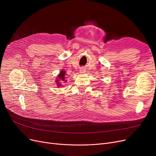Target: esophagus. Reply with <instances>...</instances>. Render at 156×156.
I'll return each instance as SVG.
<instances>
[{
    "label": "esophagus",
    "instance_id": "esophagus-1",
    "mask_svg": "<svg viewBox=\"0 0 156 156\" xmlns=\"http://www.w3.org/2000/svg\"><path fill=\"white\" fill-rule=\"evenodd\" d=\"M80 71H81V73H84V70H80Z\"/></svg>",
    "mask_w": 156,
    "mask_h": 156
}]
</instances>
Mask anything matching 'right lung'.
I'll list each match as a JSON object with an SVG mask.
<instances>
[{
	"instance_id": "1",
	"label": "right lung",
	"mask_w": 156,
	"mask_h": 156,
	"mask_svg": "<svg viewBox=\"0 0 156 156\" xmlns=\"http://www.w3.org/2000/svg\"><path fill=\"white\" fill-rule=\"evenodd\" d=\"M65 74L66 72L64 71H61V72H60V74L58 75V79H56V84H57V86H61V84H62V82L63 83H66L67 80H65Z\"/></svg>"
}]
</instances>
